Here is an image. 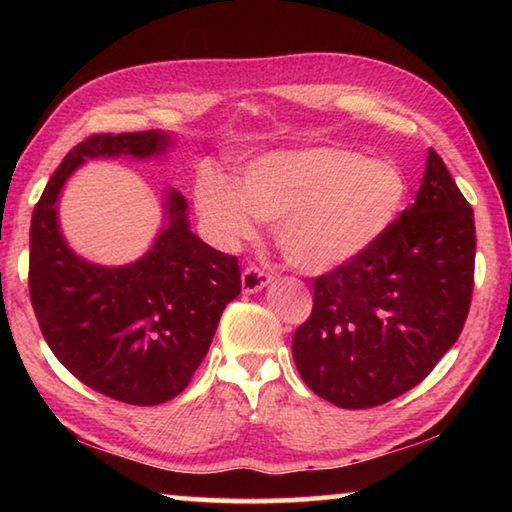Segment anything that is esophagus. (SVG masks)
<instances>
[{
	"instance_id": "esophagus-1",
	"label": "esophagus",
	"mask_w": 512,
	"mask_h": 512,
	"mask_svg": "<svg viewBox=\"0 0 512 512\" xmlns=\"http://www.w3.org/2000/svg\"><path fill=\"white\" fill-rule=\"evenodd\" d=\"M270 281H273V275L266 273L259 266H248L242 273V290L246 295H255V292L264 290Z\"/></svg>"
}]
</instances>
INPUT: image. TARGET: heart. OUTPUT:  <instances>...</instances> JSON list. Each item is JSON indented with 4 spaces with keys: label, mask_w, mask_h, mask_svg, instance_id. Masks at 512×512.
<instances>
[{
    "label": "heart",
    "mask_w": 512,
    "mask_h": 512,
    "mask_svg": "<svg viewBox=\"0 0 512 512\" xmlns=\"http://www.w3.org/2000/svg\"><path fill=\"white\" fill-rule=\"evenodd\" d=\"M407 180L389 160L343 147L275 151L250 162L242 182H198L195 202L224 244L255 235V217L279 224L292 266L323 273L354 262L383 237L405 204Z\"/></svg>",
    "instance_id": "heart-1"
}]
</instances>
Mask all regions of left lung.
Returning a JSON list of instances; mask_svg holds the SVG:
<instances>
[{
  "label": "left lung",
  "mask_w": 512,
  "mask_h": 512,
  "mask_svg": "<svg viewBox=\"0 0 512 512\" xmlns=\"http://www.w3.org/2000/svg\"><path fill=\"white\" fill-rule=\"evenodd\" d=\"M473 273V209L429 149L416 202L365 255L314 279L312 314L292 336L301 378L343 409L402 396L458 341Z\"/></svg>",
  "instance_id": "1"
}]
</instances>
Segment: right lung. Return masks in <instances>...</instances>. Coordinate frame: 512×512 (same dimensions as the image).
<instances>
[{"label": "right lung", "mask_w": 512, "mask_h": 512, "mask_svg": "<svg viewBox=\"0 0 512 512\" xmlns=\"http://www.w3.org/2000/svg\"><path fill=\"white\" fill-rule=\"evenodd\" d=\"M171 134H94L52 173L30 222L28 288L43 339L70 374L103 396L151 407L176 398L209 352L228 301L242 290L237 257L189 228L187 200L169 189L165 226L127 266H99L74 253L57 202L85 158H154Z\"/></svg>", "instance_id": "obj_1"}]
</instances>
